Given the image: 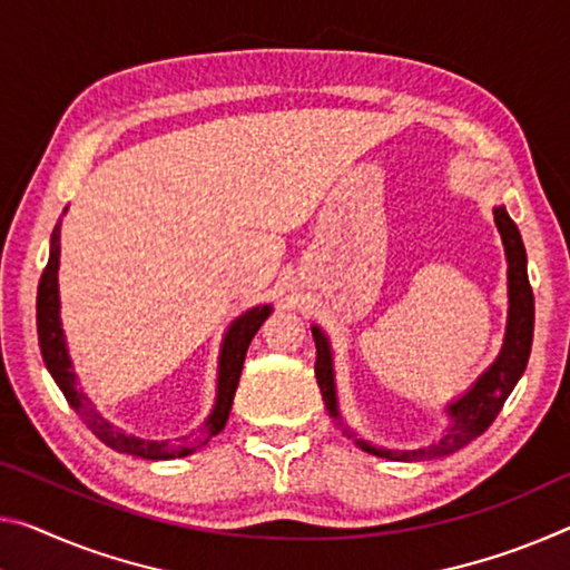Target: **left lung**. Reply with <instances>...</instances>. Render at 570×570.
Returning a JSON list of instances; mask_svg holds the SVG:
<instances>
[{
    "mask_svg": "<svg viewBox=\"0 0 570 570\" xmlns=\"http://www.w3.org/2000/svg\"><path fill=\"white\" fill-rule=\"evenodd\" d=\"M494 223L502 236L504 256H508V330H504V342L500 355L494 363L484 370L469 391L446 405L449 429L439 441L421 449H387L370 444V441L360 439L345 421H342L337 409V387H334V363H332V347L327 334H324L317 324L312 327L314 345H317V363H314V375H317V385L322 391L324 405L337 426L342 429L347 439H355V444L367 451V454L391 459V462H426V459H441L454 454V451L464 449L469 441L492 426L497 413L502 411L504 401L512 393V387L525 373L530 347H532V324H535V299H532V288L528 282V256L525 246H522L518 225L504 210V205L494 207Z\"/></svg>",
    "mask_w": 570,
    "mask_h": 570,
    "instance_id": "1",
    "label": "left lung"
}]
</instances>
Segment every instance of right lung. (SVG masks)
Masks as SVG:
<instances>
[{
	"label": "right lung",
	"mask_w": 570,
	"mask_h": 570,
	"mask_svg": "<svg viewBox=\"0 0 570 570\" xmlns=\"http://www.w3.org/2000/svg\"><path fill=\"white\" fill-rule=\"evenodd\" d=\"M58 266H60V223L56 225L50 236V258L45 266L38 286V340L45 365H48L52 381L66 395L86 426L104 441L106 446H111L119 454H131L139 459H179L193 454V451L203 449L207 441L225 429L228 421L233 395L240 381L243 360H246L248 345L253 334L261 330V324L268 320L271 304L253 306L246 314H240L236 322H230L228 332H225L220 357H218V393H215V405L205 423L189 436L179 439H141L134 433H126L124 429L114 426L111 421H106L101 411H96V405L88 401V395L78 387V377L73 363H70L68 347H66V334L60 327V296H58Z\"/></svg>",
	"instance_id": "obj_1"
}]
</instances>
